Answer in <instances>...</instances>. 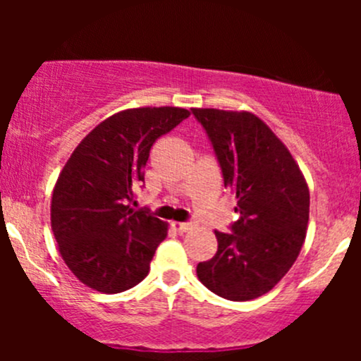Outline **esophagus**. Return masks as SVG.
<instances>
[{
  "instance_id": "34e87169",
  "label": "esophagus",
  "mask_w": 361,
  "mask_h": 361,
  "mask_svg": "<svg viewBox=\"0 0 361 361\" xmlns=\"http://www.w3.org/2000/svg\"><path fill=\"white\" fill-rule=\"evenodd\" d=\"M194 227H195V225L192 224V221H173V228H174V231L180 232V234L192 231Z\"/></svg>"
}]
</instances>
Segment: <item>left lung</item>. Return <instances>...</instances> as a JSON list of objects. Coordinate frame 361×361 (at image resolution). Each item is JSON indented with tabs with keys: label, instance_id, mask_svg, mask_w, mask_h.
Returning a JSON list of instances; mask_svg holds the SVG:
<instances>
[{
	"label": "left lung",
	"instance_id": "obj_1",
	"mask_svg": "<svg viewBox=\"0 0 361 361\" xmlns=\"http://www.w3.org/2000/svg\"><path fill=\"white\" fill-rule=\"evenodd\" d=\"M238 199L239 220L218 232V251L197 265L201 283L227 300H251L278 285L300 253L309 188L288 148L248 111L192 108Z\"/></svg>",
	"mask_w": 361,
	"mask_h": 361
}]
</instances>
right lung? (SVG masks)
Listing matches in <instances>:
<instances>
[{
    "label": "right lung",
    "mask_w": 361,
    "mask_h": 361,
    "mask_svg": "<svg viewBox=\"0 0 361 361\" xmlns=\"http://www.w3.org/2000/svg\"><path fill=\"white\" fill-rule=\"evenodd\" d=\"M183 108H134L90 130L57 178L52 231L69 271L90 288L120 293L147 278L167 224L133 209L150 148L183 122Z\"/></svg>",
    "instance_id": "add662e5"
}]
</instances>
